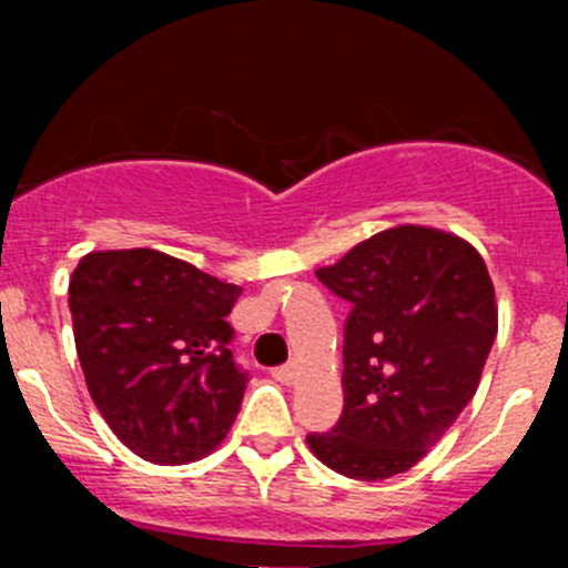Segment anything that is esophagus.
<instances>
[{
  "label": "esophagus",
  "instance_id": "34e87169",
  "mask_svg": "<svg viewBox=\"0 0 568 568\" xmlns=\"http://www.w3.org/2000/svg\"><path fill=\"white\" fill-rule=\"evenodd\" d=\"M272 376H274V379H277V382H283V385H294L296 376H300V368H296L294 363L280 365V368L272 371Z\"/></svg>",
  "mask_w": 568,
  "mask_h": 568
}]
</instances>
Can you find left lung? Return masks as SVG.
Instances as JSON below:
<instances>
[{"label": "left lung", "mask_w": 568, "mask_h": 568, "mask_svg": "<svg viewBox=\"0 0 568 568\" xmlns=\"http://www.w3.org/2000/svg\"><path fill=\"white\" fill-rule=\"evenodd\" d=\"M316 277L352 313L343 332V415L307 445L346 478L406 473L478 390L497 335L484 257L454 233L398 225Z\"/></svg>", "instance_id": "left-lung-1"}]
</instances>
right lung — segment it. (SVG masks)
Wrapping results in <instances>:
<instances>
[{
    "label": "right lung",
    "instance_id": "add662e5",
    "mask_svg": "<svg viewBox=\"0 0 568 568\" xmlns=\"http://www.w3.org/2000/svg\"><path fill=\"white\" fill-rule=\"evenodd\" d=\"M242 288L159 250L88 252L68 307L84 382L114 437L153 464L209 456L242 409L227 343Z\"/></svg>",
    "mask_w": 568,
    "mask_h": 568
}]
</instances>
